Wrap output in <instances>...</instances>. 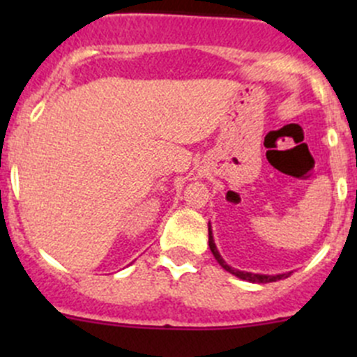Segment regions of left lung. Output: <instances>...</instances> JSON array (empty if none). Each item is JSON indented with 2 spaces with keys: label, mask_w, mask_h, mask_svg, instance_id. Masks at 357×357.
<instances>
[{
  "label": "left lung",
  "mask_w": 357,
  "mask_h": 357,
  "mask_svg": "<svg viewBox=\"0 0 357 357\" xmlns=\"http://www.w3.org/2000/svg\"><path fill=\"white\" fill-rule=\"evenodd\" d=\"M208 247H211V252H212V254H214L215 261H218L219 264H221L222 268L226 269V271L231 273V275H235L236 278L245 280V282H252V283H271V282H278V280H283V278H289V275H290V273H283V275H255V273L240 271V269H235V268H231V266H228L225 262V259L221 257V254H219V252H218V247H215L214 236H212V231H211V222H208Z\"/></svg>",
  "instance_id": "1"
}]
</instances>
